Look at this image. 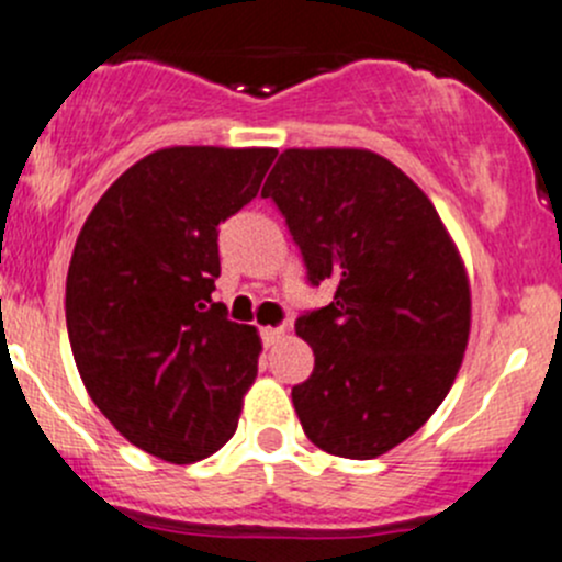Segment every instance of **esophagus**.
Wrapping results in <instances>:
<instances>
[{
    "instance_id": "34e87169",
    "label": "esophagus",
    "mask_w": 562,
    "mask_h": 562,
    "mask_svg": "<svg viewBox=\"0 0 562 562\" xmlns=\"http://www.w3.org/2000/svg\"><path fill=\"white\" fill-rule=\"evenodd\" d=\"M285 331H288L285 324H282V326H266V329H260V337H263V346L266 348L274 346L277 340H282V337H285Z\"/></svg>"
}]
</instances>
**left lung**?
Wrapping results in <instances>:
<instances>
[{"label":"left lung","instance_id":"obj_1","mask_svg":"<svg viewBox=\"0 0 562 562\" xmlns=\"http://www.w3.org/2000/svg\"><path fill=\"white\" fill-rule=\"evenodd\" d=\"M326 307L296 318L315 368L291 390L315 448L375 459L426 426L470 340V280L426 192L384 156L291 148L263 187Z\"/></svg>","mask_w":562,"mask_h":562}]
</instances>
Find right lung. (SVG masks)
<instances>
[{"mask_svg":"<svg viewBox=\"0 0 562 562\" xmlns=\"http://www.w3.org/2000/svg\"><path fill=\"white\" fill-rule=\"evenodd\" d=\"M274 148L178 145L136 161L87 216L65 282L92 403L145 453L209 459L258 375L255 326L214 302L220 225L258 194Z\"/></svg>","mask_w":562,"mask_h":562,"instance_id":"obj_1","label":"right lung"}]
</instances>
